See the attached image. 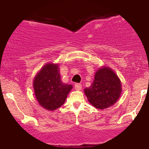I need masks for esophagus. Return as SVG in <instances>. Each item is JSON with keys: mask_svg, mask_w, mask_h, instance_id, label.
Listing matches in <instances>:
<instances>
[{"mask_svg": "<svg viewBox=\"0 0 149 149\" xmlns=\"http://www.w3.org/2000/svg\"><path fill=\"white\" fill-rule=\"evenodd\" d=\"M75 89L76 91H80V90H81V84H79V83H76L75 84Z\"/></svg>", "mask_w": 149, "mask_h": 149, "instance_id": "34e87169", "label": "esophagus"}]
</instances>
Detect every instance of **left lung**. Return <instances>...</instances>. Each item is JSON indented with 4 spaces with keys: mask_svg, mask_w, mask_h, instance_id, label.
Masks as SVG:
<instances>
[{
    "mask_svg": "<svg viewBox=\"0 0 149 149\" xmlns=\"http://www.w3.org/2000/svg\"><path fill=\"white\" fill-rule=\"evenodd\" d=\"M84 92L93 107L101 110L108 108L120 97L121 81L113 70L103 67L96 72L93 82Z\"/></svg>",
    "mask_w": 149,
    "mask_h": 149,
    "instance_id": "left-lung-1",
    "label": "left lung"
}]
</instances>
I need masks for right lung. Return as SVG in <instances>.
<instances>
[{"instance_id": "1", "label": "right lung", "mask_w": 149, "mask_h": 149, "mask_svg": "<svg viewBox=\"0 0 149 149\" xmlns=\"http://www.w3.org/2000/svg\"><path fill=\"white\" fill-rule=\"evenodd\" d=\"M33 88L40 105L49 111H54L65 103L73 86L61 81L57 64L49 63L35 76Z\"/></svg>"}]
</instances>
